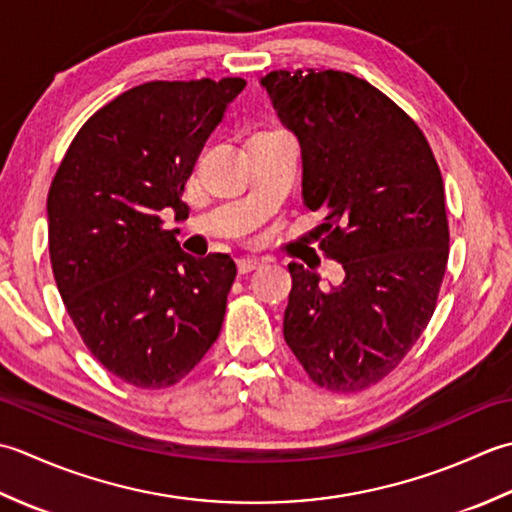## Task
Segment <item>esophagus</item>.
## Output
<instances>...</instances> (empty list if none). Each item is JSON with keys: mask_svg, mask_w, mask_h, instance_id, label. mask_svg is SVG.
<instances>
[{"mask_svg": "<svg viewBox=\"0 0 512 512\" xmlns=\"http://www.w3.org/2000/svg\"><path fill=\"white\" fill-rule=\"evenodd\" d=\"M263 263H265V260L258 258V256H241V258H238V271H241V274H249V271H254L256 267H260Z\"/></svg>", "mask_w": 512, "mask_h": 512, "instance_id": "esophagus-1", "label": "esophagus"}]
</instances>
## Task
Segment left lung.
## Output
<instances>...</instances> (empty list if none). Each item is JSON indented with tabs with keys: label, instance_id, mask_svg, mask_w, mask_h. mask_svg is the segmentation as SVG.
<instances>
[{
	"label": "left lung",
	"instance_id": "obj_1",
	"mask_svg": "<svg viewBox=\"0 0 512 512\" xmlns=\"http://www.w3.org/2000/svg\"><path fill=\"white\" fill-rule=\"evenodd\" d=\"M296 134L302 198L325 212L320 249L338 287L289 265L283 333L309 378L362 391L389 375L429 325L448 260L444 185L422 130L371 83L340 70L260 79Z\"/></svg>",
	"mask_w": 512,
	"mask_h": 512
}]
</instances>
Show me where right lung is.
I'll return each instance as SVG.
<instances>
[{"label": "right lung", "mask_w": 512, "mask_h": 512, "mask_svg": "<svg viewBox=\"0 0 512 512\" xmlns=\"http://www.w3.org/2000/svg\"><path fill=\"white\" fill-rule=\"evenodd\" d=\"M245 79L150 81L83 123L48 192L52 274L92 356L139 389H168L221 333L229 254L194 258L161 212L181 198L203 143Z\"/></svg>", "instance_id": "obj_1"}]
</instances>
